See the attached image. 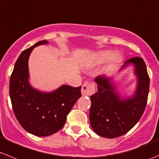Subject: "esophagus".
<instances>
[{
    "instance_id": "obj_1",
    "label": "esophagus",
    "mask_w": 159,
    "mask_h": 159,
    "mask_svg": "<svg viewBox=\"0 0 159 159\" xmlns=\"http://www.w3.org/2000/svg\"><path fill=\"white\" fill-rule=\"evenodd\" d=\"M94 92H95V86H94V84L93 83L86 82L82 86L81 93L83 96L92 95Z\"/></svg>"
}]
</instances>
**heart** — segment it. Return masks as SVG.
Segmentation results:
<instances>
[{"label":"heart","mask_w":159,"mask_h":159,"mask_svg":"<svg viewBox=\"0 0 159 159\" xmlns=\"http://www.w3.org/2000/svg\"><path fill=\"white\" fill-rule=\"evenodd\" d=\"M111 59L113 61H117L120 59V56L117 53L113 55V52L111 51H101L97 55L95 58L96 62L98 63H103Z\"/></svg>","instance_id":"1"}]
</instances>
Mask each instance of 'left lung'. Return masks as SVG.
Masks as SVG:
<instances>
[{
  "label": "left lung",
  "mask_w": 159,
  "mask_h": 159,
  "mask_svg": "<svg viewBox=\"0 0 159 159\" xmlns=\"http://www.w3.org/2000/svg\"><path fill=\"white\" fill-rule=\"evenodd\" d=\"M133 65L137 86L132 96L124 98L117 92L112 78L104 75L95 79L97 92L90 97L89 121L94 132L100 136L114 138L128 133L142 116L149 92V76L143 59L127 60L120 70Z\"/></svg>",
  "instance_id": "obj_1"
}]
</instances>
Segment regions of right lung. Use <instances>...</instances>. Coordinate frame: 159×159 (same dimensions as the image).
Returning <instances> with one entry per match:
<instances>
[{"instance_id": "obj_1", "label": "right lung", "mask_w": 159, "mask_h": 159, "mask_svg": "<svg viewBox=\"0 0 159 159\" xmlns=\"http://www.w3.org/2000/svg\"><path fill=\"white\" fill-rule=\"evenodd\" d=\"M48 44L40 41L24 50L18 57L10 79V97L15 117L23 128L38 137L59 131L81 97V86L62 85L52 92L34 89L29 83L28 59L34 47Z\"/></svg>"}]
</instances>
